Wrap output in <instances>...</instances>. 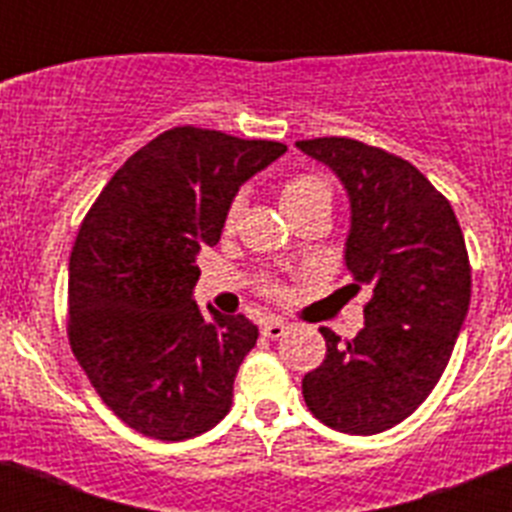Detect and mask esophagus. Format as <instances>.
<instances>
[{"mask_svg":"<svg viewBox=\"0 0 512 512\" xmlns=\"http://www.w3.org/2000/svg\"><path fill=\"white\" fill-rule=\"evenodd\" d=\"M284 330H287V323H282V320H266V323L261 325V333H264L266 338H282Z\"/></svg>","mask_w":512,"mask_h":512,"instance_id":"obj_1","label":"esophagus"}]
</instances>
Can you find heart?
<instances>
[{
  "mask_svg": "<svg viewBox=\"0 0 512 512\" xmlns=\"http://www.w3.org/2000/svg\"><path fill=\"white\" fill-rule=\"evenodd\" d=\"M330 200H333L330 184L318 174H297L279 187V202H282V210L287 212V215H295V212L307 210V207H315V205L330 207ZM243 207H246V194L238 192L233 200L228 202V207H225V217H223L225 233H230V230L235 228ZM261 292L269 297H282L284 287L277 282V279H264V282H261Z\"/></svg>",
  "mask_w": 512,
  "mask_h": 512,
  "instance_id": "b5f03b06",
  "label": "heart"
}]
</instances>
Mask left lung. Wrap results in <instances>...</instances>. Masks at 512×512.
Listing matches in <instances>:
<instances>
[{
	"instance_id": "obj_1",
	"label": "left lung",
	"mask_w": 512,
	"mask_h": 512,
	"mask_svg": "<svg viewBox=\"0 0 512 512\" xmlns=\"http://www.w3.org/2000/svg\"><path fill=\"white\" fill-rule=\"evenodd\" d=\"M336 171L351 202V295L369 287L364 328L305 374L307 408L341 433L372 436L413 415L449 364L472 297V266L449 200L410 161L354 138L297 140Z\"/></svg>"
}]
</instances>
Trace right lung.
<instances>
[{
    "label": "right lung",
    "instance_id": "1",
    "mask_svg": "<svg viewBox=\"0 0 512 512\" xmlns=\"http://www.w3.org/2000/svg\"><path fill=\"white\" fill-rule=\"evenodd\" d=\"M287 151L277 140L171 128L125 161L76 235L69 341L102 402L158 441L210 431L233 405L259 328L192 300L197 253L238 187Z\"/></svg>",
    "mask_w": 512,
    "mask_h": 512
}]
</instances>
